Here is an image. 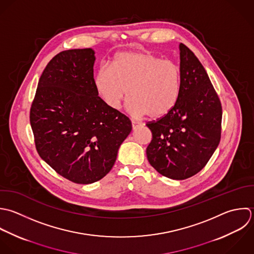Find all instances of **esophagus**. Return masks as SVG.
<instances>
[{"label":"esophagus","instance_id":"34e87169","mask_svg":"<svg viewBox=\"0 0 254 254\" xmlns=\"http://www.w3.org/2000/svg\"><path fill=\"white\" fill-rule=\"evenodd\" d=\"M131 125H132V129H136L137 127H139L142 126L141 123L136 122V121H131Z\"/></svg>","mask_w":254,"mask_h":254}]
</instances>
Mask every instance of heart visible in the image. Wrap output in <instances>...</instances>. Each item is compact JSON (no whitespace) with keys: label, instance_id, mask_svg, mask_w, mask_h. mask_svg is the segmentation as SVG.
<instances>
[{"label":"heart","instance_id":"b5f03b06","mask_svg":"<svg viewBox=\"0 0 254 254\" xmlns=\"http://www.w3.org/2000/svg\"><path fill=\"white\" fill-rule=\"evenodd\" d=\"M94 85L110 109H120L127 91V108L132 115L157 119L167 115L178 101L181 70L174 61L149 52H122L111 67L98 70Z\"/></svg>","mask_w":254,"mask_h":254}]
</instances>
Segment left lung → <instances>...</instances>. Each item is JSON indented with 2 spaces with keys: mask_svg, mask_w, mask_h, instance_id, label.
<instances>
[{
  "mask_svg": "<svg viewBox=\"0 0 254 254\" xmlns=\"http://www.w3.org/2000/svg\"><path fill=\"white\" fill-rule=\"evenodd\" d=\"M181 92L174 108L147 123L152 139L146 148L150 165L161 175L184 180L201 171L221 140L222 105L196 55L179 44Z\"/></svg>",
  "mask_w": 254,
  "mask_h": 254,
  "instance_id": "obj_1",
  "label": "left lung"
}]
</instances>
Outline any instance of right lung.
Returning a JSON list of instances; mask_svg holds the SVG:
<instances>
[{
  "label": "right lung",
  "instance_id": "1",
  "mask_svg": "<svg viewBox=\"0 0 254 254\" xmlns=\"http://www.w3.org/2000/svg\"><path fill=\"white\" fill-rule=\"evenodd\" d=\"M95 51L70 49L43 70L29 121L39 156L77 184L101 180L131 131L129 119L110 109L94 85Z\"/></svg>",
  "mask_w": 254,
  "mask_h": 254
}]
</instances>
